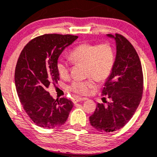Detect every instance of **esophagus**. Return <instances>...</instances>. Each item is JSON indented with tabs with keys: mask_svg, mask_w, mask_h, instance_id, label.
<instances>
[{
	"mask_svg": "<svg viewBox=\"0 0 157 157\" xmlns=\"http://www.w3.org/2000/svg\"><path fill=\"white\" fill-rule=\"evenodd\" d=\"M87 100L86 98H80V97H76V98H73V102L74 103H77L78 101H85Z\"/></svg>",
	"mask_w": 157,
	"mask_h": 157,
	"instance_id": "esophagus-1",
	"label": "esophagus"
}]
</instances>
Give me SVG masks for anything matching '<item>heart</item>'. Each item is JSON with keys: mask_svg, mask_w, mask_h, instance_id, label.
I'll return each mask as SVG.
<instances>
[{"mask_svg": "<svg viewBox=\"0 0 157 157\" xmlns=\"http://www.w3.org/2000/svg\"><path fill=\"white\" fill-rule=\"evenodd\" d=\"M70 59L75 64H84V74L89 77L84 80H73L69 86V90L84 95L95 86V80L102 81L109 77L115 63V51L108 43H84L77 45L70 52ZM56 69L62 78H67L70 76V64L64 59L58 60Z\"/></svg>", "mask_w": 157, "mask_h": 157, "instance_id": "obj_1", "label": "heart"}]
</instances>
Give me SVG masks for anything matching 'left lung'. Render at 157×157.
Here are the masks:
<instances>
[{
	"mask_svg": "<svg viewBox=\"0 0 157 157\" xmlns=\"http://www.w3.org/2000/svg\"><path fill=\"white\" fill-rule=\"evenodd\" d=\"M108 36L115 38L117 42L115 63L101 91L103 103H98L89 117L93 128L106 133L126 125L139 105L143 93V73L136 50L123 35Z\"/></svg>",
	"mask_w": 157,
	"mask_h": 157,
	"instance_id": "obj_1",
	"label": "left lung"
}]
</instances>
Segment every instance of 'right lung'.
Returning <instances> with one entry per match:
<instances>
[{"mask_svg":"<svg viewBox=\"0 0 157 157\" xmlns=\"http://www.w3.org/2000/svg\"><path fill=\"white\" fill-rule=\"evenodd\" d=\"M77 38L71 34H44L28 42L19 55L15 71L17 94L25 112L40 128L63 125L73 107L66 98L53 99L48 88L59 80L56 69L59 56Z\"/></svg>","mask_w":157,"mask_h":157,"instance_id":"add662e5","label":"right lung"}]
</instances>
